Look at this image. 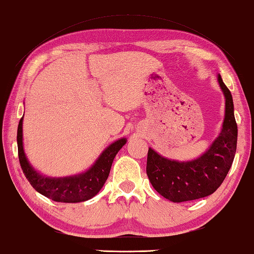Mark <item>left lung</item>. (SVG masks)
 Instances as JSON below:
<instances>
[{
  "label": "left lung",
  "instance_id": "8db88e82",
  "mask_svg": "<svg viewBox=\"0 0 254 254\" xmlns=\"http://www.w3.org/2000/svg\"><path fill=\"white\" fill-rule=\"evenodd\" d=\"M217 81L225 97L222 129L200 156L190 161L168 159L148 148L146 173L157 192L172 202L196 200L214 193L230 171L236 152L238 125L233 98L221 75Z\"/></svg>",
  "mask_w": 254,
  "mask_h": 254
}]
</instances>
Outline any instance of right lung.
<instances>
[{"label": "right lung", "instance_id": "add662e5", "mask_svg": "<svg viewBox=\"0 0 254 254\" xmlns=\"http://www.w3.org/2000/svg\"><path fill=\"white\" fill-rule=\"evenodd\" d=\"M22 125L23 117L19 122L16 142H18L20 165L24 176L33 189L43 196L57 202L86 201L98 194L109 177L115 156L127 143L126 137L111 143L84 172L68 177H47L33 168L24 153Z\"/></svg>", "mask_w": 254, "mask_h": 254}]
</instances>
